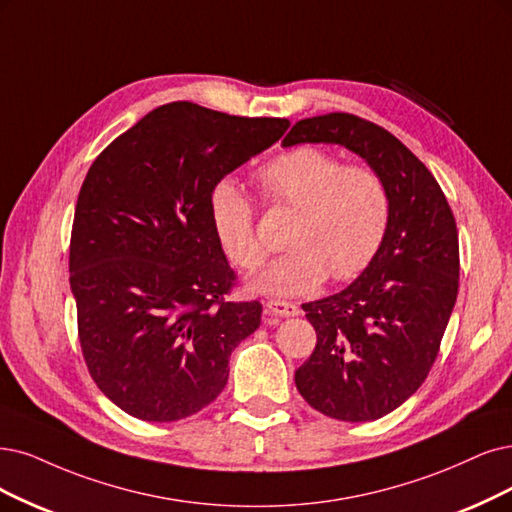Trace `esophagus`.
<instances>
[{
	"label": "esophagus",
	"mask_w": 512,
	"mask_h": 512,
	"mask_svg": "<svg viewBox=\"0 0 512 512\" xmlns=\"http://www.w3.org/2000/svg\"><path fill=\"white\" fill-rule=\"evenodd\" d=\"M266 314L272 316H280V318H289V316H297L299 308L291 301H280V299H270L266 304Z\"/></svg>",
	"instance_id": "esophagus-1"
}]
</instances>
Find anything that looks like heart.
I'll return each instance as SVG.
<instances>
[{"mask_svg": "<svg viewBox=\"0 0 512 512\" xmlns=\"http://www.w3.org/2000/svg\"><path fill=\"white\" fill-rule=\"evenodd\" d=\"M263 194L297 211L287 246L249 285L259 293L293 297L363 274L380 253L390 225V194L369 166L350 164L320 147L285 151L257 170ZM211 225L238 268L261 266L266 249L255 232L249 198L234 181H219L208 196Z\"/></svg>", "mask_w": 512, "mask_h": 512, "instance_id": "b5f03b06", "label": "heart"}]
</instances>
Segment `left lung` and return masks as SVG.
Returning a JSON list of instances; mask_svg holds the SVG:
<instances>
[{
    "instance_id": "1",
    "label": "left lung",
    "mask_w": 512,
    "mask_h": 512,
    "mask_svg": "<svg viewBox=\"0 0 512 512\" xmlns=\"http://www.w3.org/2000/svg\"><path fill=\"white\" fill-rule=\"evenodd\" d=\"M342 145L380 175L390 225L380 253L352 285L304 304L316 348L295 371L310 407L342 422H371L422 386L456 306L460 251L437 179L388 130L352 113L297 122L282 147Z\"/></svg>"
}]
</instances>
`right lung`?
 Segmentation results:
<instances>
[{
    "instance_id": "1",
    "label": "right lung",
    "mask_w": 512,
    "mask_h": 512,
    "mask_svg": "<svg viewBox=\"0 0 512 512\" xmlns=\"http://www.w3.org/2000/svg\"><path fill=\"white\" fill-rule=\"evenodd\" d=\"M280 118L179 101L92 162L75 206L69 285L86 367L132 418L177 422L213 403L259 301H225L234 272L208 213L213 187L272 147Z\"/></svg>"
}]
</instances>
